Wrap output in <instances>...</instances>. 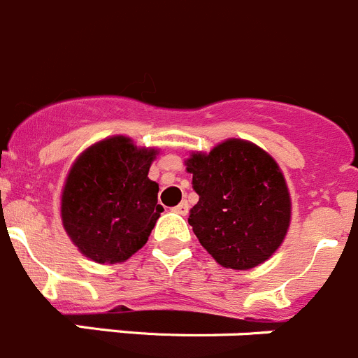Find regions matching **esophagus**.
Wrapping results in <instances>:
<instances>
[{
	"label": "esophagus",
	"instance_id": "esophagus-1",
	"mask_svg": "<svg viewBox=\"0 0 358 358\" xmlns=\"http://www.w3.org/2000/svg\"><path fill=\"white\" fill-rule=\"evenodd\" d=\"M175 212H176V214H180V215H187V212H189V203L182 201L178 207H175Z\"/></svg>",
	"mask_w": 358,
	"mask_h": 358
}]
</instances>
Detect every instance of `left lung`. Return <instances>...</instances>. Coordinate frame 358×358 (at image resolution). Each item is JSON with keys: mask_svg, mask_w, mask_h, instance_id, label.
Here are the masks:
<instances>
[{"mask_svg": "<svg viewBox=\"0 0 358 358\" xmlns=\"http://www.w3.org/2000/svg\"><path fill=\"white\" fill-rule=\"evenodd\" d=\"M185 166L199 196L189 224L212 259L246 271L275 255L292 208L276 160L250 141L227 139L208 153L192 151Z\"/></svg>", "mask_w": 358, "mask_h": 358, "instance_id": "8db88e82", "label": "left lung"}]
</instances>
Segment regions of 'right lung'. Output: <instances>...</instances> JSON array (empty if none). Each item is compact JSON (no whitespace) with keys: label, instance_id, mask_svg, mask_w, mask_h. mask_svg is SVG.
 <instances>
[{"label":"right lung","instance_id":"add662e5","mask_svg":"<svg viewBox=\"0 0 358 358\" xmlns=\"http://www.w3.org/2000/svg\"><path fill=\"white\" fill-rule=\"evenodd\" d=\"M157 148L112 135L83 150L60 196L62 227L78 251L98 264H121L148 243L164 210L159 183L148 178Z\"/></svg>","mask_w":358,"mask_h":358}]
</instances>
